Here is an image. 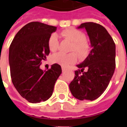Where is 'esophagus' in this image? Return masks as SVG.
<instances>
[{
	"label": "esophagus",
	"instance_id": "obj_1",
	"mask_svg": "<svg viewBox=\"0 0 127 127\" xmlns=\"http://www.w3.org/2000/svg\"><path fill=\"white\" fill-rule=\"evenodd\" d=\"M66 70H67V68H66L65 67H63V66H62V70H63V72L66 71Z\"/></svg>",
	"mask_w": 127,
	"mask_h": 127
}]
</instances>
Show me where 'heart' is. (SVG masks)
Returning <instances> with one entry per match:
<instances>
[{"label":"heart","instance_id":"heart-1","mask_svg":"<svg viewBox=\"0 0 127 127\" xmlns=\"http://www.w3.org/2000/svg\"><path fill=\"white\" fill-rule=\"evenodd\" d=\"M62 37L72 42L70 51H76L80 59H83L88 55L91 49L90 43L86 39V35L82 31L76 28H68L62 31ZM48 47L52 52L56 51L59 48L58 36L56 33H52L48 39ZM78 60V55L75 52L66 54L59 52L54 54L51 57L53 63L58 64L63 66H68L74 63Z\"/></svg>","mask_w":127,"mask_h":127}]
</instances>
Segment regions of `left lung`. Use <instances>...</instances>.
I'll return each instance as SVG.
<instances>
[{
    "label": "left lung",
    "mask_w": 127,
    "mask_h": 127,
    "mask_svg": "<svg viewBox=\"0 0 127 127\" xmlns=\"http://www.w3.org/2000/svg\"><path fill=\"white\" fill-rule=\"evenodd\" d=\"M78 28H85L92 49L75 71L69 84L70 90L79 100H94L108 86L115 69V44L106 29L94 22L82 24ZM86 68L87 71H83Z\"/></svg>",
    "instance_id": "8db88e82"
}]
</instances>
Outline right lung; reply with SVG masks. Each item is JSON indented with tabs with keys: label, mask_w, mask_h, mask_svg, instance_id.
<instances>
[{
	"label": "right lung",
	"mask_w": 127,
	"mask_h": 127,
	"mask_svg": "<svg viewBox=\"0 0 127 127\" xmlns=\"http://www.w3.org/2000/svg\"><path fill=\"white\" fill-rule=\"evenodd\" d=\"M57 27L32 22L15 35L9 49L12 82L22 97L36 103L47 100L62 72L58 64L47 70L40 68L42 60L50 53L48 39Z\"/></svg>",
	"instance_id": "right-lung-1"
}]
</instances>
